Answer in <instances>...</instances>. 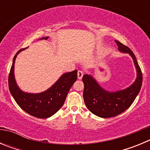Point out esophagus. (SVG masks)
<instances>
[{
  "instance_id": "1",
  "label": "esophagus",
  "mask_w": 150,
  "mask_h": 150,
  "mask_svg": "<svg viewBox=\"0 0 150 150\" xmlns=\"http://www.w3.org/2000/svg\"><path fill=\"white\" fill-rule=\"evenodd\" d=\"M77 76H78V79H81L83 76V72L82 71H78L77 72Z\"/></svg>"
}]
</instances>
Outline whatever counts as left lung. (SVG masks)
<instances>
[{
    "label": "left lung",
    "mask_w": 150,
    "mask_h": 150,
    "mask_svg": "<svg viewBox=\"0 0 150 150\" xmlns=\"http://www.w3.org/2000/svg\"><path fill=\"white\" fill-rule=\"evenodd\" d=\"M115 42L118 46V50L123 53L129 54L132 58L137 71V77L135 81L126 88L110 91L102 88L92 75H83L85 104L93 114L101 118L113 117L126 110L135 100L142 86V72L134 54L120 42L117 40Z\"/></svg>",
    "instance_id": "1"
}]
</instances>
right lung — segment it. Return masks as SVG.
Wrapping results in <instances>:
<instances>
[{
  "label": "right lung",
  "mask_w": 150,
  "mask_h": 150,
  "mask_svg": "<svg viewBox=\"0 0 150 150\" xmlns=\"http://www.w3.org/2000/svg\"><path fill=\"white\" fill-rule=\"evenodd\" d=\"M49 37L40 40H47ZM26 49V48H25ZM18 50L13 60L9 74V89L12 96L19 107L28 114L40 119H46L54 115L63 106L67 93L77 79V71L64 73L51 87L40 93H29L20 89L17 85L14 74L16 59L18 53L25 50Z\"/></svg>",
  "instance_id": "add662e5"
}]
</instances>
